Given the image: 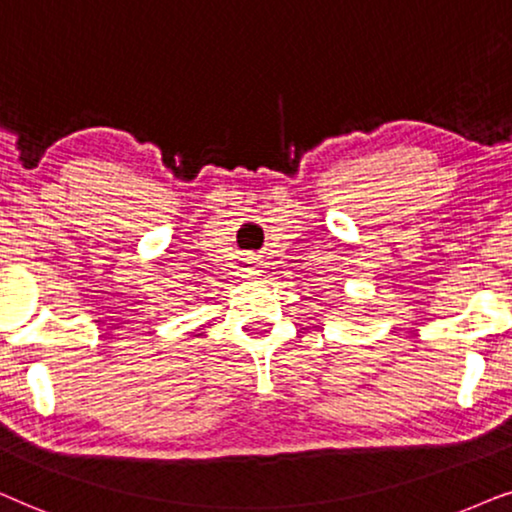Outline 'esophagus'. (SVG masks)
I'll list each match as a JSON object with an SVG mask.
<instances>
[{"label":"esophagus","mask_w":512,"mask_h":512,"mask_svg":"<svg viewBox=\"0 0 512 512\" xmlns=\"http://www.w3.org/2000/svg\"><path fill=\"white\" fill-rule=\"evenodd\" d=\"M260 262H257V257H245L243 260V274L245 276H257L260 274Z\"/></svg>","instance_id":"1"}]
</instances>
